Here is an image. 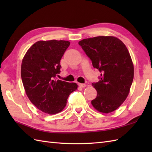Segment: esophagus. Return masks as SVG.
<instances>
[{"label":"esophagus","mask_w":152,"mask_h":152,"mask_svg":"<svg viewBox=\"0 0 152 152\" xmlns=\"http://www.w3.org/2000/svg\"><path fill=\"white\" fill-rule=\"evenodd\" d=\"M78 86L80 87V88H85L86 86L85 83H78Z\"/></svg>","instance_id":"1"}]
</instances>
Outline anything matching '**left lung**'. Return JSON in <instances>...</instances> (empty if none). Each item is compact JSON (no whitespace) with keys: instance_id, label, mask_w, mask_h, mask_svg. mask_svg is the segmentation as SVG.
<instances>
[{"instance_id":"left-lung-1","label":"left lung","mask_w":152,"mask_h":152,"mask_svg":"<svg viewBox=\"0 0 152 152\" xmlns=\"http://www.w3.org/2000/svg\"><path fill=\"white\" fill-rule=\"evenodd\" d=\"M101 72L100 80L92 83L97 91L91 104L100 112L115 110L127 97L134 77V66L125 45L114 37H96L78 42Z\"/></svg>"}]
</instances>
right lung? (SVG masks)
Instances as JSON below:
<instances>
[{"mask_svg": "<svg viewBox=\"0 0 152 152\" xmlns=\"http://www.w3.org/2000/svg\"><path fill=\"white\" fill-rule=\"evenodd\" d=\"M66 40L38 41L22 61L21 75L26 94L40 110L49 114L61 112L69 95L78 88L76 83L56 80L60 61L69 46Z\"/></svg>", "mask_w": 152, "mask_h": 152, "instance_id": "obj_1", "label": "right lung"}]
</instances>
